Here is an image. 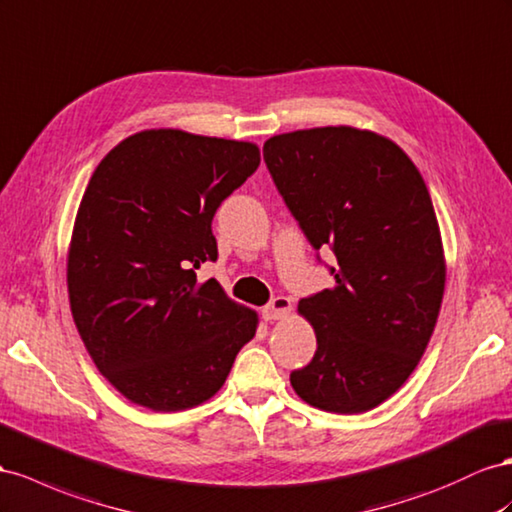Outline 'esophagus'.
Listing matches in <instances>:
<instances>
[{
    "mask_svg": "<svg viewBox=\"0 0 512 512\" xmlns=\"http://www.w3.org/2000/svg\"><path fill=\"white\" fill-rule=\"evenodd\" d=\"M290 299L288 297H273L265 308H262V316H265L267 321H280L286 319L290 314Z\"/></svg>",
    "mask_w": 512,
    "mask_h": 512,
    "instance_id": "34e87169",
    "label": "esophagus"
}]
</instances>
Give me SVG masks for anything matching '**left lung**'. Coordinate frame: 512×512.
Returning <instances> with one entry per match:
<instances>
[{
	"mask_svg": "<svg viewBox=\"0 0 512 512\" xmlns=\"http://www.w3.org/2000/svg\"><path fill=\"white\" fill-rule=\"evenodd\" d=\"M262 155L310 245H329L338 260L334 288L299 301L316 353L290 385L323 411H368L416 370L444 297L424 178L388 137L353 127L273 135Z\"/></svg>",
	"mask_w": 512,
	"mask_h": 512,
	"instance_id": "left-lung-1",
	"label": "left lung"
}]
</instances>
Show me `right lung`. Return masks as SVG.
I'll list each match as a JSON object with an SVG mask.
<instances>
[{
    "mask_svg": "<svg viewBox=\"0 0 512 512\" xmlns=\"http://www.w3.org/2000/svg\"><path fill=\"white\" fill-rule=\"evenodd\" d=\"M258 165L252 142L178 129L135 133L96 165L68 247V299L92 362L131 403H204L254 338L258 314L196 269L217 260L219 204Z\"/></svg>",
    "mask_w": 512,
    "mask_h": 512,
    "instance_id": "1",
    "label": "right lung"
}]
</instances>
